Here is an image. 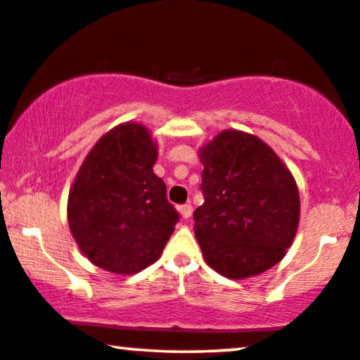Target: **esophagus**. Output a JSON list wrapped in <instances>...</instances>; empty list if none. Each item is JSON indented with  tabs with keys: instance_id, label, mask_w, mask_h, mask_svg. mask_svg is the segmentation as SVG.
Returning <instances> with one entry per match:
<instances>
[{
	"instance_id": "esophagus-1",
	"label": "esophagus",
	"mask_w": 360,
	"mask_h": 360,
	"mask_svg": "<svg viewBox=\"0 0 360 360\" xmlns=\"http://www.w3.org/2000/svg\"><path fill=\"white\" fill-rule=\"evenodd\" d=\"M179 212H181V215H183L184 219H189L191 215H193V205H191V204H183L179 207Z\"/></svg>"
}]
</instances>
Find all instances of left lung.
Instances as JSON below:
<instances>
[{"label":"left lung","mask_w":360,"mask_h":360,"mask_svg":"<svg viewBox=\"0 0 360 360\" xmlns=\"http://www.w3.org/2000/svg\"><path fill=\"white\" fill-rule=\"evenodd\" d=\"M204 204L194 210L205 262L240 280L285 257L300 222V194L280 158L257 136L225 130L200 150Z\"/></svg>","instance_id":"obj_1"}]
</instances>
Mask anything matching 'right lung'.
I'll return each instance as SVG.
<instances>
[{
  "instance_id": "right-lung-1",
  "label": "right lung",
  "mask_w": 360,
  "mask_h": 360,
  "mask_svg": "<svg viewBox=\"0 0 360 360\" xmlns=\"http://www.w3.org/2000/svg\"><path fill=\"white\" fill-rule=\"evenodd\" d=\"M150 133L124 123L98 140L69 194V227L80 250L103 270L131 275L161 257L179 214L153 172Z\"/></svg>"
}]
</instances>
